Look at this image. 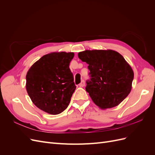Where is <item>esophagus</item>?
Segmentation results:
<instances>
[{
  "mask_svg": "<svg viewBox=\"0 0 155 155\" xmlns=\"http://www.w3.org/2000/svg\"><path fill=\"white\" fill-rule=\"evenodd\" d=\"M85 81H84V80H82L81 82L79 84V86L80 87H83L85 86Z\"/></svg>",
  "mask_w": 155,
  "mask_h": 155,
  "instance_id": "obj_1",
  "label": "esophagus"
}]
</instances>
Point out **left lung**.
Returning a JSON list of instances; mask_svg holds the SVG:
<instances>
[{
    "instance_id": "1",
    "label": "left lung",
    "mask_w": 155,
    "mask_h": 155,
    "mask_svg": "<svg viewBox=\"0 0 155 155\" xmlns=\"http://www.w3.org/2000/svg\"><path fill=\"white\" fill-rule=\"evenodd\" d=\"M78 58L86 62L91 79L85 89L101 109L118 105L132 88L134 72L124 58L112 50H85Z\"/></svg>"
}]
</instances>
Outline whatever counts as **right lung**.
Returning a JSON list of instances; mask_svg holds the SVG:
<instances>
[{"label":"right lung","mask_w":155,"mask_h":155,"mask_svg":"<svg viewBox=\"0 0 155 155\" xmlns=\"http://www.w3.org/2000/svg\"><path fill=\"white\" fill-rule=\"evenodd\" d=\"M73 52H53L43 55L26 74V88L34 105L50 114L67 109L76 87L69 68Z\"/></svg>","instance_id":"right-lung-1"}]
</instances>
